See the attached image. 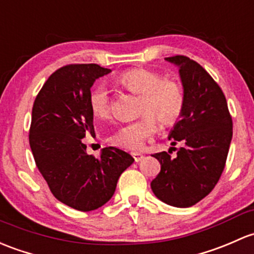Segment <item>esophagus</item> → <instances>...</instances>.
Returning <instances> with one entry per match:
<instances>
[{
  "label": "esophagus",
  "mask_w": 254,
  "mask_h": 254,
  "mask_svg": "<svg viewBox=\"0 0 254 254\" xmlns=\"http://www.w3.org/2000/svg\"><path fill=\"white\" fill-rule=\"evenodd\" d=\"M131 156H132V158L135 159V162H141L143 158V154L138 153V152H131Z\"/></svg>",
  "instance_id": "1"
}]
</instances>
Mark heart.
<instances>
[{
	"label": "heart",
	"mask_w": 254,
	"mask_h": 254,
	"mask_svg": "<svg viewBox=\"0 0 254 254\" xmlns=\"http://www.w3.org/2000/svg\"><path fill=\"white\" fill-rule=\"evenodd\" d=\"M127 92L140 96L138 112L143 114L136 122L127 123L112 135L111 142L117 147L138 149L157 131V120L163 125H172L180 118L185 106L184 90L178 82L165 79L149 69H131L118 78ZM90 107L96 118L106 119L112 113V101L106 86L100 85L90 95Z\"/></svg>",
	"instance_id": "obj_1"
}]
</instances>
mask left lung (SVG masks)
Returning a JSON list of instances; mask_svg holds the SVG:
<instances>
[{"instance_id": "1", "label": "left lung", "mask_w": 254, "mask_h": 254, "mask_svg": "<svg viewBox=\"0 0 254 254\" xmlns=\"http://www.w3.org/2000/svg\"><path fill=\"white\" fill-rule=\"evenodd\" d=\"M165 60L179 66L185 95L183 113L169 134L172 145L181 142L183 147L174 158L167 152L153 154L161 172L151 189L164 203L186 208L204 198L220 179L233 138V119L223 91L203 66L186 56Z\"/></svg>"}]
</instances>
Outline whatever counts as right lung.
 I'll list each match as a JSON object with an SVG mask.
<instances>
[{
  "instance_id": "1",
  "label": "right lung",
  "mask_w": 254,
  "mask_h": 254,
  "mask_svg": "<svg viewBox=\"0 0 254 254\" xmlns=\"http://www.w3.org/2000/svg\"><path fill=\"white\" fill-rule=\"evenodd\" d=\"M111 71L98 64L64 65L47 79L33 106L29 143L37 169L58 201L81 212L107 203L134 162L116 147L103 148L95 158L82 142L95 135L90 89Z\"/></svg>"
}]
</instances>
